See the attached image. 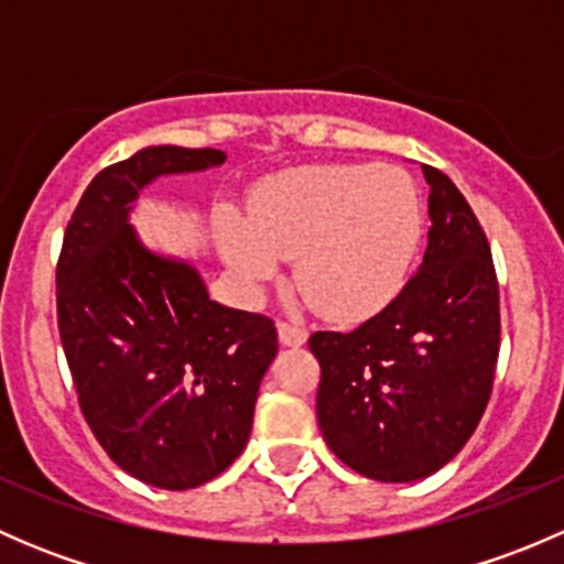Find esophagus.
<instances>
[{
  "mask_svg": "<svg viewBox=\"0 0 564 564\" xmlns=\"http://www.w3.org/2000/svg\"><path fill=\"white\" fill-rule=\"evenodd\" d=\"M278 338L283 346H303L308 340V333L294 322H278Z\"/></svg>",
  "mask_w": 564,
  "mask_h": 564,
  "instance_id": "esophagus-1",
  "label": "esophagus"
}]
</instances>
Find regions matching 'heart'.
Instances as JSON below:
<instances>
[{
	"label": "heart",
	"mask_w": 564,
	"mask_h": 564,
	"mask_svg": "<svg viewBox=\"0 0 564 564\" xmlns=\"http://www.w3.org/2000/svg\"><path fill=\"white\" fill-rule=\"evenodd\" d=\"M425 226L417 182L403 169L327 163L272 176L250 218L220 209L218 240L231 270L259 283L297 256L294 283L322 316H371L398 297Z\"/></svg>",
	"instance_id": "b5f03b06"
}]
</instances>
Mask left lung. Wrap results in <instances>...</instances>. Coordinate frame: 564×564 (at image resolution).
Wrapping results in <instances>:
<instances>
[{
    "label": "left lung",
    "mask_w": 564,
    "mask_h": 564,
    "mask_svg": "<svg viewBox=\"0 0 564 564\" xmlns=\"http://www.w3.org/2000/svg\"><path fill=\"white\" fill-rule=\"evenodd\" d=\"M429 248L395 300L349 333L311 335L316 417L346 466L382 482L434 475L466 445L491 398L499 283L464 193L423 166Z\"/></svg>",
    "instance_id": "8db88e82"
}]
</instances>
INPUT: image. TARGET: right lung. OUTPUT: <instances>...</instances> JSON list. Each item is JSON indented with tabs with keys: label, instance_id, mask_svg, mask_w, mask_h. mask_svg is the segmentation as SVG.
Segmentation results:
<instances>
[{
	"label": "right lung",
	"instance_id": "right-lung-1",
	"mask_svg": "<svg viewBox=\"0 0 564 564\" xmlns=\"http://www.w3.org/2000/svg\"><path fill=\"white\" fill-rule=\"evenodd\" d=\"M220 150L147 147L89 182L56 261V322L78 406L108 458L185 491L246 451L278 333L209 300L187 261L147 250L128 224L141 187L220 166Z\"/></svg>",
	"mask_w": 564,
	"mask_h": 564
}]
</instances>
